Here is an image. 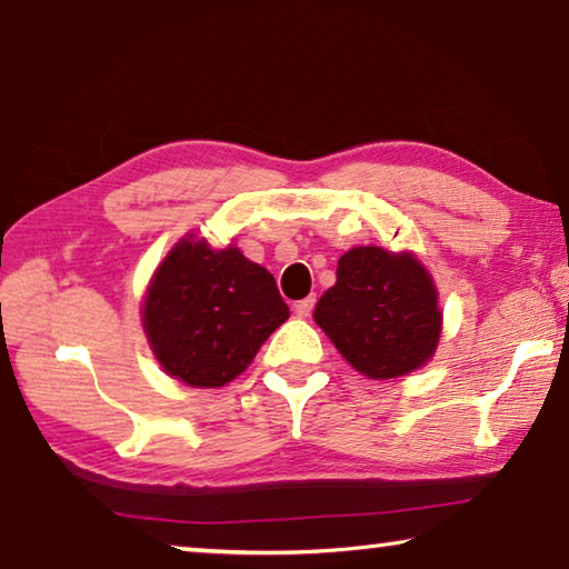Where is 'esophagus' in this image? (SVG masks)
I'll list each match as a JSON object with an SVG mask.
<instances>
[{"label": "esophagus", "mask_w": 569, "mask_h": 569, "mask_svg": "<svg viewBox=\"0 0 569 569\" xmlns=\"http://www.w3.org/2000/svg\"><path fill=\"white\" fill-rule=\"evenodd\" d=\"M313 306H316V296H306V298H301V301H296L293 308H296L298 319H306V316H311Z\"/></svg>", "instance_id": "obj_1"}]
</instances>
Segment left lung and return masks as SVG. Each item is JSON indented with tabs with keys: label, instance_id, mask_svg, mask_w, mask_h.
Masks as SVG:
<instances>
[{
	"label": "left lung",
	"instance_id": "obj_1",
	"mask_svg": "<svg viewBox=\"0 0 569 569\" xmlns=\"http://www.w3.org/2000/svg\"><path fill=\"white\" fill-rule=\"evenodd\" d=\"M316 323L356 371L397 379L437 351L441 311L437 288L411 253L377 246L351 248L339 258L336 283L313 311Z\"/></svg>",
	"mask_w": 569,
	"mask_h": 569
}]
</instances>
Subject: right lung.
Instances as JSON below:
<instances>
[{"mask_svg": "<svg viewBox=\"0 0 569 569\" xmlns=\"http://www.w3.org/2000/svg\"><path fill=\"white\" fill-rule=\"evenodd\" d=\"M291 311L273 276L236 246L182 238L152 276L142 326L162 369L188 387L216 389L248 369Z\"/></svg>", "mask_w": 569, "mask_h": 569, "instance_id": "obj_1", "label": "right lung"}]
</instances>
